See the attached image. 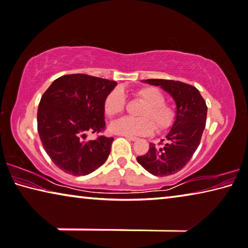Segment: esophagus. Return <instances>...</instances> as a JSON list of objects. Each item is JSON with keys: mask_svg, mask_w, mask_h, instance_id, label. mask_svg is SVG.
Returning a JSON list of instances; mask_svg holds the SVG:
<instances>
[{"mask_svg": "<svg viewBox=\"0 0 248 248\" xmlns=\"http://www.w3.org/2000/svg\"><path fill=\"white\" fill-rule=\"evenodd\" d=\"M125 137H126V139L128 140H137L139 139H137V137H135V136H128V135H125Z\"/></svg>", "mask_w": 248, "mask_h": 248, "instance_id": "esophagus-1", "label": "esophagus"}]
</instances>
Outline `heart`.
<instances>
[{"label": "heart", "instance_id": "b5f03b06", "mask_svg": "<svg viewBox=\"0 0 248 248\" xmlns=\"http://www.w3.org/2000/svg\"><path fill=\"white\" fill-rule=\"evenodd\" d=\"M137 100L145 103L140 111L142 117H123L109 125V129L119 135H150L154 128L158 132L172 126L176 113L165 103V95L156 87L146 86L135 92ZM125 94L121 89H114L104 101V111L109 117L119 115L125 109Z\"/></svg>", "mask_w": 248, "mask_h": 248}]
</instances>
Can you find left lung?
<instances>
[{"instance_id": "left-lung-1", "label": "left lung", "mask_w": 248, "mask_h": 248, "mask_svg": "<svg viewBox=\"0 0 248 248\" xmlns=\"http://www.w3.org/2000/svg\"><path fill=\"white\" fill-rule=\"evenodd\" d=\"M151 85L161 86L176 103V117L170 131L159 145L150 144L145 155L137 162L155 176L177 173L192 158L200 145L206 125L207 106L195 86L172 79H145Z\"/></svg>"}]
</instances>
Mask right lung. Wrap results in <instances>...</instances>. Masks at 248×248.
Returning a JSON list of instances; mask_svg holds the SVG:
<instances>
[{
  "label": "right lung",
  "mask_w": 248,
  "mask_h": 248,
  "mask_svg": "<svg viewBox=\"0 0 248 248\" xmlns=\"http://www.w3.org/2000/svg\"><path fill=\"white\" fill-rule=\"evenodd\" d=\"M116 84L86 74L63 75L42 96L37 109L42 145L65 173L84 176L108 159L113 137L86 140V134L105 128L104 101Z\"/></svg>",
  "instance_id": "obj_1"
}]
</instances>
